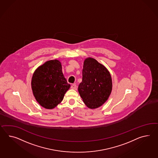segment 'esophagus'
Instances as JSON below:
<instances>
[{
	"mask_svg": "<svg viewBox=\"0 0 158 158\" xmlns=\"http://www.w3.org/2000/svg\"><path fill=\"white\" fill-rule=\"evenodd\" d=\"M71 88L73 89H75V90H77V85H75V84H73V85H71Z\"/></svg>",
	"mask_w": 158,
	"mask_h": 158,
	"instance_id": "1",
	"label": "esophagus"
}]
</instances>
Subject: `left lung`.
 I'll return each instance as SVG.
<instances>
[{
    "instance_id": "1",
    "label": "left lung",
    "mask_w": 158,
    "mask_h": 158,
    "mask_svg": "<svg viewBox=\"0 0 158 158\" xmlns=\"http://www.w3.org/2000/svg\"><path fill=\"white\" fill-rule=\"evenodd\" d=\"M78 91L85 104L91 109L101 106L111 93V75L104 65L93 58H87Z\"/></svg>"
}]
</instances>
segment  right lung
<instances>
[{
	"mask_svg": "<svg viewBox=\"0 0 158 158\" xmlns=\"http://www.w3.org/2000/svg\"><path fill=\"white\" fill-rule=\"evenodd\" d=\"M31 87L36 100L47 109L58 106L69 89L58 60H51L39 67L33 74Z\"/></svg>",
	"mask_w": 158,
	"mask_h": 158,
	"instance_id": "right-lung-1",
	"label": "right lung"
}]
</instances>
